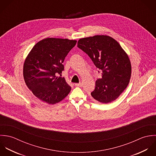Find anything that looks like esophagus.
I'll use <instances>...</instances> for the list:
<instances>
[{
	"mask_svg": "<svg viewBox=\"0 0 156 156\" xmlns=\"http://www.w3.org/2000/svg\"><path fill=\"white\" fill-rule=\"evenodd\" d=\"M75 86H77V87H81L83 86V84H82V83H75Z\"/></svg>",
	"mask_w": 156,
	"mask_h": 156,
	"instance_id": "esophagus-1",
	"label": "esophagus"
}]
</instances>
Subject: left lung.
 Instances as JSON below:
<instances>
[{"label": "left lung", "instance_id": "8db88e82", "mask_svg": "<svg viewBox=\"0 0 156 156\" xmlns=\"http://www.w3.org/2000/svg\"><path fill=\"white\" fill-rule=\"evenodd\" d=\"M77 46L102 72V77L96 81L92 96L104 104L116 99L126 88L131 78V65L127 54L116 40L108 35L81 38Z\"/></svg>", "mask_w": 156, "mask_h": 156}]
</instances>
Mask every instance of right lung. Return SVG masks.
Listing matches in <instances>:
<instances>
[{
    "label": "right lung",
    "instance_id": "add662e5",
    "mask_svg": "<svg viewBox=\"0 0 156 156\" xmlns=\"http://www.w3.org/2000/svg\"><path fill=\"white\" fill-rule=\"evenodd\" d=\"M76 40L46 38L37 43L23 64L25 82L37 98L49 104L62 101L71 90L65 78L62 62Z\"/></svg>",
    "mask_w": 156,
    "mask_h": 156
}]
</instances>
